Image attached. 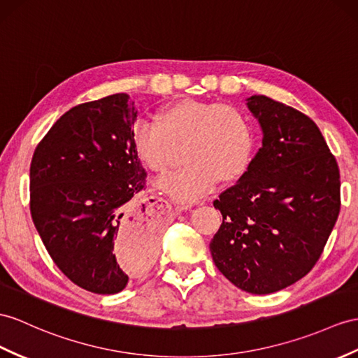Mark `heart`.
<instances>
[{
	"mask_svg": "<svg viewBox=\"0 0 358 358\" xmlns=\"http://www.w3.org/2000/svg\"><path fill=\"white\" fill-rule=\"evenodd\" d=\"M132 145L145 169L164 173L182 149L185 165L164 174L156 188L179 203H193L215 185L240 179L254 155L246 117L231 106L197 100L178 101L158 112V121L139 118Z\"/></svg>",
	"mask_w": 358,
	"mask_h": 358,
	"instance_id": "b5f03b06",
	"label": "heart"
}]
</instances>
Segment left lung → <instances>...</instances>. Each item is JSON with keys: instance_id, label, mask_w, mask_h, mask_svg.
I'll return each instance as SVG.
<instances>
[{"instance_id": "left-lung-1", "label": "left lung", "mask_w": 358, "mask_h": 358, "mask_svg": "<svg viewBox=\"0 0 358 358\" xmlns=\"http://www.w3.org/2000/svg\"><path fill=\"white\" fill-rule=\"evenodd\" d=\"M246 106L263 132L261 149L214 200L223 223L209 250L234 285L268 294L316 264L338 217L340 173L311 118L266 95H252Z\"/></svg>"}]
</instances>
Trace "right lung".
<instances>
[{
	"label": "right lung",
	"mask_w": 358,
	"mask_h": 358,
	"mask_svg": "<svg viewBox=\"0 0 358 358\" xmlns=\"http://www.w3.org/2000/svg\"><path fill=\"white\" fill-rule=\"evenodd\" d=\"M127 94L65 112L33 153L30 211L43 246L74 284L115 294L158 254L152 217L134 206L147 173L132 145Z\"/></svg>",
	"instance_id": "obj_1"
}]
</instances>
